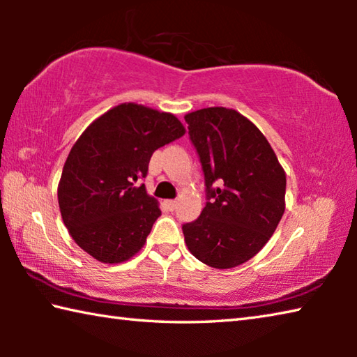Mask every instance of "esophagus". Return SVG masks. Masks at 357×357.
<instances>
[{
	"mask_svg": "<svg viewBox=\"0 0 357 357\" xmlns=\"http://www.w3.org/2000/svg\"><path fill=\"white\" fill-rule=\"evenodd\" d=\"M165 204H167V208H168V209H172V211H173L174 208L178 206V202H176V200H167V202H165Z\"/></svg>",
	"mask_w": 357,
	"mask_h": 357,
	"instance_id": "esophagus-1",
	"label": "esophagus"
}]
</instances>
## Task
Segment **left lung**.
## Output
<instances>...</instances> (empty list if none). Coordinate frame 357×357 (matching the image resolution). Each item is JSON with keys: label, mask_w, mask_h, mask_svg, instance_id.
I'll use <instances>...</instances> for the list:
<instances>
[{"label": "left lung", "mask_w": 357, "mask_h": 357, "mask_svg": "<svg viewBox=\"0 0 357 357\" xmlns=\"http://www.w3.org/2000/svg\"><path fill=\"white\" fill-rule=\"evenodd\" d=\"M184 119L209 198L202 215L183 225L187 249L211 268H236L255 257L279 225L285 170L261 130L233 108H202Z\"/></svg>", "instance_id": "obj_1"}]
</instances>
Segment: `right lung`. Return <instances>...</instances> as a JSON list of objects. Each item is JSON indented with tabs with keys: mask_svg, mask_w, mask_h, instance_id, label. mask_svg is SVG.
Returning <instances> with one entry per match:
<instances>
[{
	"mask_svg": "<svg viewBox=\"0 0 357 357\" xmlns=\"http://www.w3.org/2000/svg\"><path fill=\"white\" fill-rule=\"evenodd\" d=\"M185 134L173 113L124 102L84 129L64 162L58 204L75 244L105 264L128 261L146 243L159 202L137 181L151 155Z\"/></svg>",
	"mask_w": 357,
	"mask_h": 357,
	"instance_id": "right-lung-1",
	"label": "right lung"
}]
</instances>
